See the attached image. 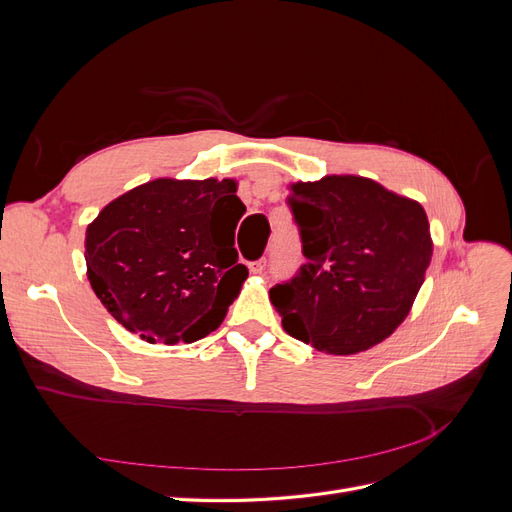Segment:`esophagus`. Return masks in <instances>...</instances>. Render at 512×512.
<instances>
[{
    "mask_svg": "<svg viewBox=\"0 0 512 512\" xmlns=\"http://www.w3.org/2000/svg\"><path fill=\"white\" fill-rule=\"evenodd\" d=\"M265 269H267V260H265V258L250 262V271H252V273H265Z\"/></svg>",
    "mask_w": 512,
    "mask_h": 512,
    "instance_id": "34e87169",
    "label": "esophagus"
}]
</instances>
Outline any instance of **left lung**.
Instances as JSON below:
<instances>
[{
	"label": "left lung",
	"instance_id": "1",
	"mask_svg": "<svg viewBox=\"0 0 512 512\" xmlns=\"http://www.w3.org/2000/svg\"><path fill=\"white\" fill-rule=\"evenodd\" d=\"M286 203L305 256L269 292L286 333L329 354L389 337L425 282V209L363 177L294 183Z\"/></svg>",
	"mask_w": 512,
	"mask_h": 512
}]
</instances>
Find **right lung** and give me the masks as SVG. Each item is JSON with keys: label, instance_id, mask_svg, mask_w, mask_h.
<instances>
[{"label": "right lung", "instance_id": "1", "mask_svg": "<svg viewBox=\"0 0 512 512\" xmlns=\"http://www.w3.org/2000/svg\"><path fill=\"white\" fill-rule=\"evenodd\" d=\"M232 179H156L108 203L87 226V277L123 329L147 342H196L222 324L247 267Z\"/></svg>", "mask_w": 512, "mask_h": 512}]
</instances>
